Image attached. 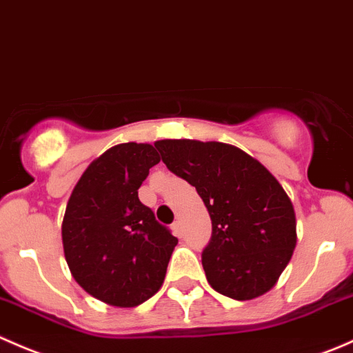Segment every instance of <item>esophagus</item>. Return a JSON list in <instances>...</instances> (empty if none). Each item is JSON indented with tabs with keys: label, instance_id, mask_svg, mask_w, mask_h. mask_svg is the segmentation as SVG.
I'll return each mask as SVG.
<instances>
[{
	"label": "esophagus",
	"instance_id": "34e87169",
	"mask_svg": "<svg viewBox=\"0 0 353 353\" xmlns=\"http://www.w3.org/2000/svg\"><path fill=\"white\" fill-rule=\"evenodd\" d=\"M172 230H173V233H175V235H178L180 236L181 235V223L180 221H175L172 225Z\"/></svg>",
	"mask_w": 353,
	"mask_h": 353
}]
</instances>
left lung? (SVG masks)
<instances>
[{
	"mask_svg": "<svg viewBox=\"0 0 353 353\" xmlns=\"http://www.w3.org/2000/svg\"><path fill=\"white\" fill-rule=\"evenodd\" d=\"M154 145L166 168L195 187L211 216L202 250L209 285L235 300L266 294L296 243L294 205L283 187L233 145L185 139Z\"/></svg>",
	"mask_w": 353,
	"mask_h": 353,
	"instance_id": "obj_1",
	"label": "left lung"
}]
</instances>
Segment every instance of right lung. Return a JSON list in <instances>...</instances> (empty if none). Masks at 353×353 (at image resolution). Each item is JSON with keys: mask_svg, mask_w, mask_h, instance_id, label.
<instances>
[{"mask_svg": "<svg viewBox=\"0 0 353 353\" xmlns=\"http://www.w3.org/2000/svg\"><path fill=\"white\" fill-rule=\"evenodd\" d=\"M158 163L151 144L114 145L90 163L66 204L61 236L70 271L87 294L110 305L151 299L178 243L139 199Z\"/></svg>", "mask_w": 353, "mask_h": 353, "instance_id": "right-lung-1", "label": "right lung"}]
</instances>
